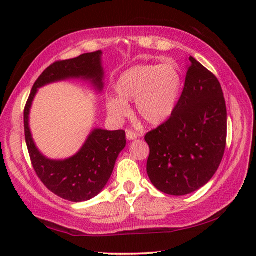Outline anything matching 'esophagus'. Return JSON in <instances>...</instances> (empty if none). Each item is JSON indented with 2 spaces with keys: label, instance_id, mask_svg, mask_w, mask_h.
Listing matches in <instances>:
<instances>
[{
  "label": "esophagus",
  "instance_id": "esophagus-1",
  "mask_svg": "<svg viewBox=\"0 0 256 256\" xmlns=\"http://www.w3.org/2000/svg\"><path fill=\"white\" fill-rule=\"evenodd\" d=\"M126 138L128 140H136V138H138V134L131 131V130H126Z\"/></svg>",
  "mask_w": 256,
  "mask_h": 256
}]
</instances>
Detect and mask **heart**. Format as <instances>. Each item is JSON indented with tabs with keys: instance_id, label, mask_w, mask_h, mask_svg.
<instances>
[{
	"instance_id": "obj_1",
	"label": "heart",
	"mask_w": 256,
	"mask_h": 256,
	"mask_svg": "<svg viewBox=\"0 0 256 256\" xmlns=\"http://www.w3.org/2000/svg\"><path fill=\"white\" fill-rule=\"evenodd\" d=\"M182 88L183 78L177 64H140L118 76L115 84L118 97L107 98V112L112 118L122 120L131 112L128 102H136L138 116L158 126L174 114Z\"/></svg>"
}]
</instances>
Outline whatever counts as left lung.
Listing matches in <instances>:
<instances>
[{
    "label": "left lung",
    "mask_w": 256,
    "mask_h": 256,
    "mask_svg": "<svg viewBox=\"0 0 256 256\" xmlns=\"http://www.w3.org/2000/svg\"><path fill=\"white\" fill-rule=\"evenodd\" d=\"M183 92L172 118L146 134V172L162 192L186 196L204 186L222 162L227 108L214 73L192 58Z\"/></svg>",
    "instance_id": "obj_1"
}]
</instances>
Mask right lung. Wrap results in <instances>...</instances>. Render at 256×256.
Returning <instances> with one entry per match:
<instances>
[{"instance_id":"obj_1","label":"right lung","mask_w":256,"mask_h":256,"mask_svg":"<svg viewBox=\"0 0 256 256\" xmlns=\"http://www.w3.org/2000/svg\"><path fill=\"white\" fill-rule=\"evenodd\" d=\"M102 50H97L52 64L34 82L24 112L26 144L34 172L50 192L71 202L88 201L105 188L116 159L126 146L125 131L94 128L79 152L71 158L53 160L42 156L34 144L29 128V112L38 88L52 82L66 79L89 80L98 92H102Z\"/></svg>"}]
</instances>
